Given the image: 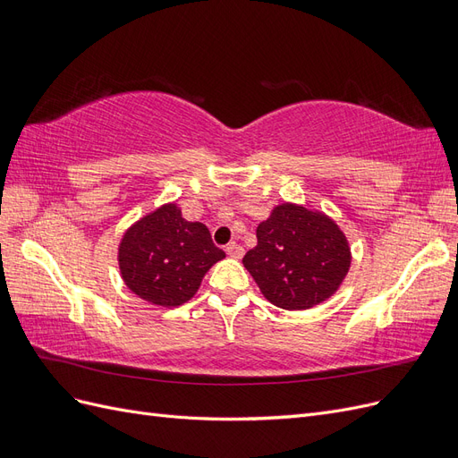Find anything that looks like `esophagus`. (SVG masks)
<instances>
[{"instance_id": "obj_1", "label": "esophagus", "mask_w": 458, "mask_h": 458, "mask_svg": "<svg viewBox=\"0 0 458 458\" xmlns=\"http://www.w3.org/2000/svg\"><path fill=\"white\" fill-rule=\"evenodd\" d=\"M225 252H227V256H231L234 259H241L242 254H244V248L241 244H237V242H231V244L225 246Z\"/></svg>"}]
</instances>
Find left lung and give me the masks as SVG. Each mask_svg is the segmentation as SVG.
<instances>
[{"mask_svg":"<svg viewBox=\"0 0 458 458\" xmlns=\"http://www.w3.org/2000/svg\"><path fill=\"white\" fill-rule=\"evenodd\" d=\"M258 244L242 258L261 294L288 311L328 300L350 271L348 239L327 214L284 202L256 229Z\"/></svg>","mask_w":458,"mask_h":458,"instance_id":"obj_1","label":"left lung"}]
</instances>
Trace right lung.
Listing matches in <instances>:
<instances>
[{
	"mask_svg": "<svg viewBox=\"0 0 458 458\" xmlns=\"http://www.w3.org/2000/svg\"><path fill=\"white\" fill-rule=\"evenodd\" d=\"M224 258L208 227L187 221L174 202L135 221L118 246L123 283L141 300L162 308L189 301L208 269Z\"/></svg>",
	"mask_w": 458,
	"mask_h": 458,
	"instance_id": "add662e5",
	"label": "right lung"
}]
</instances>
